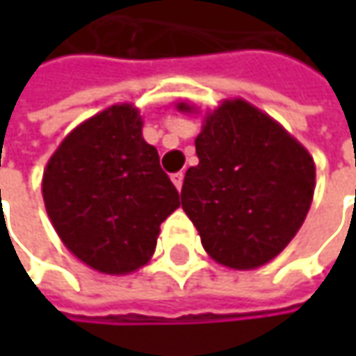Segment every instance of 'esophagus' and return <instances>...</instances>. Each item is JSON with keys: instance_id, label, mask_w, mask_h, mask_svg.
I'll return each mask as SVG.
<instances>
[{"instance_id": "obj_1", "label": "esophagus", "mask_w": 356, "mask_h": 356, "mask_svg": "<svg viewBox=\"0 0 356 356\" xmlns=\"http://www.w3.org/2000/svg\"><path fill=\"white\" fill-rule=\"evenodd\" d=\"M172 182L178 190H182V184H184V172H174L172 174Z\"/></svg>"}]
</instances>
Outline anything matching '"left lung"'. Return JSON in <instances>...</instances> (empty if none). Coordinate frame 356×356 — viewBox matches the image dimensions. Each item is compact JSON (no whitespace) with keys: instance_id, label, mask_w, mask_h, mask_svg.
I'll return each mask as SVG.
<instances>
[{"instance_id":"1","label":"left lung","mask_w":356,"mask_h":356,"mask_svg":"<svg viewBox=\"0 0 356 356\" xmlns=\"http://www.w3.org/2000/svg\"><path fill=\"white\" fill-rule=\"evenodd\" d=\"M190 111L188 104H180ZM182 208L218 264L253 269L293 239L309 212L315 164L280 124L245 101H226L196 138Z\"/></svg>"}]
</instances>
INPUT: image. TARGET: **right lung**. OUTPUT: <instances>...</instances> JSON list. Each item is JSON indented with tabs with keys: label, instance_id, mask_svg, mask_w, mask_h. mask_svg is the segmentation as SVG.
Listing matches in <instances>:
<instances>
[{
	"label": "right lung",
	"instance_id": "add662e5",
	"mask_svg": "<svg viewBox=\"0 0 356 356\" xmlns=\"http://www.w3.org/2000/svg\"><path fill=\"white\" fill-rule=\"evenodd\" d=\"M43 200L63 243L117 275L150 259L160 224L180 206L130 104L106 108L63 140L43 174Z\"/></svg>",
	"mask_w": 356,
	"mask_h": 356
}]
</instances>
